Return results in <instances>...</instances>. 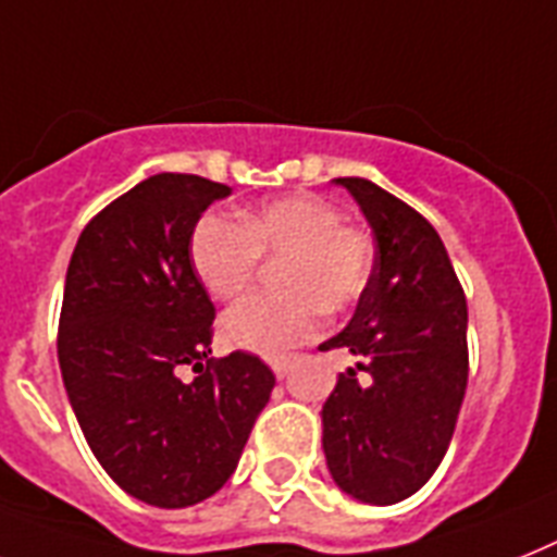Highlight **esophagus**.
<instances>
[{"instance_id": "1", "label": "esophagus", "mask_w": 557, "mask_h": 557, "mask_svg": "<svg viewBox=\"0 0 557 557\" xmlns=\"http://www.w3.org/2000/svg\"><path fill=\"white\" fill-rule=\"evenodd\" d=\"M292 360H274V363H271V369H274V374H277L280 381H283V377H286L288 372H292Z\"/></svg>"}]
</instances>
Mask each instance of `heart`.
<instances>
[{
	"mask_svg": "<svg viewBox=\"0 0 557 557\" xmlns=\"http://www.w3.org/2000/svg\"><path fill=\"white\" fill-rule=\"evenodd\" d=\"M188 257L214 300H234L257 277L260 260H280L277 294L251 297L223 314L220 332L234 349L280 357L320 332L325 311L349 309L372 274V239L343 223L341 208L318 197H280L194 225Z\"/></svg>",
	"mask_w": 557,
	"mask_h": 557,
	"instance_id": "obj_1",
	"label": "heart"
}]
</instances>
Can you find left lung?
<instances>
[{
	"mask_svg": "<svg viewBox=\"0 0 557 557\" xmlns=\"http://www.w3.org/2000/svg\"><path fill=\"white\" fill-rule=\"evenodd\" d=\"M334 185L363 211L374 263L355 318L320 343L357 357L320 411L325 467L355 500L388 506L414 495L449 449L469 377L467 297L414 208L363 176Z\"/></svg>",
	"mask_w": 557,
	"mask_h": 557,
	"instance_id": "obj_1",
	"label": "left lung"
}]
</instances>
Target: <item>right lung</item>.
I'll return each instance as SVG.
<instances>
[{"label": "right lung", "instance_id": "add662e5", "mask_svg": "<svg viewBox=\"0 0 557 557\" xmlns=\"http://www.w3.org/2000/svg\"><path fill=\"white\" fill-rule=\"evenodd\" d=\"M228 194L197 174L148 176L85 225L67 265L57 351L71 409L111 481L160 509L200 504L232 478L274 388L260 357H208L214 302L188 243Z\"/></svg>", "mask_w": 557, "mask_h": 557}]
</instances>
